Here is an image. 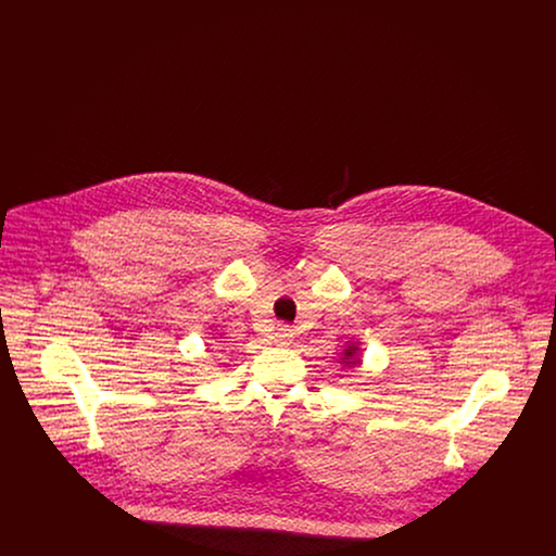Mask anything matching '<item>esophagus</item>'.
<instances>
[{
  "mask_svg": "<svg viewBox=\"0 0 556 556\" xmlns=\"http://www.w3.org/2000/svg\"><path fill=\"white\" fill-rule=\"evenodd\" d=\"M275 342L277 344H290L291 338H293V331H291L290 325H279L277 329H275Z\"/></svg>",
  "mask_w": 556,
  "mask_h": 556,
  "instance_id": "34e87169",
  "label": "esophagus"
}]
</instances>
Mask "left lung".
Segmentation results:
<instances>
[{
    "label": "left lung",
    "mask_w": 556,
    "mask_h": 556,
    "mask_svg": "<svg viewBox=\"0 0 556 556\" xmlns=\"http://www.w3.org/2000/svg\"><path fill=\"white\" fill-rule=\"evenodd\" d=\"M358 345L350 344L344 350V356H342V363H344L345 367H354V365H358Z\"/></svg>",
    "instance_id": "obj_1"
}]
</instances>
